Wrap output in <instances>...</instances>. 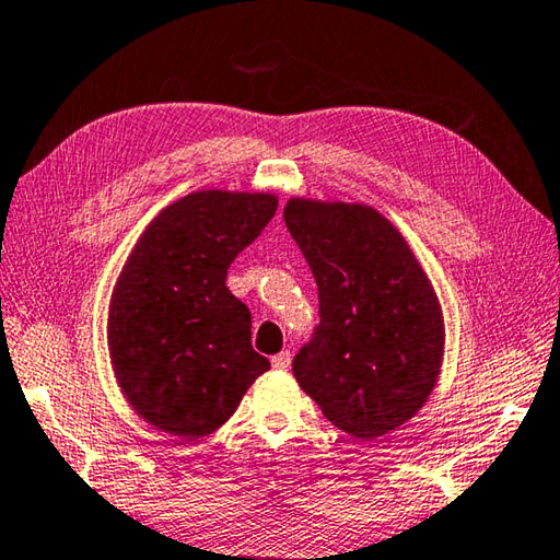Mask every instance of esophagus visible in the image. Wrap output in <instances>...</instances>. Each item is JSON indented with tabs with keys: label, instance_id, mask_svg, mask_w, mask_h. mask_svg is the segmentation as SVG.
I'll return each mask as SVG.
<instances>
[{
	"label": "esophagus",
	"instance_id": "obj_1",
	"mask_svg": "<svg viewBox=\"0 0 560 560\" xmlns=\"http://www.w3.org/2000/svg\"><path fill=\"white\" fill-rule=\"evenodd\" d=\"M271 366L279 369V371H287L291 366V352H279L277 357H271Z\"/></svg>",
	"mask_w": 560,
	"mask_h": 560
}]
</instances>
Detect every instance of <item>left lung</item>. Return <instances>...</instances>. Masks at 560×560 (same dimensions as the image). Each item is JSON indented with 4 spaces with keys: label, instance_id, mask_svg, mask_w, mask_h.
<instances>
[{
    "label": "left lung",
    "instance_id": "8db88e82",
    "mask_svg": "<svg viewBox=\"0 0 560 560\" xmlns=\"http://www.w3.org/2000/svg\"><path fill=\"white\" fill-rule=\"evenodd\" d=\"M283 221L317 283L320 325L293 359L299 386L357 440L388 434L430 398L444 357L434 287L366 203L289 199Z\"/></svg>",
    "mask_w": 560,
    "mask_h": 560
}]
</instances>
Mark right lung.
Here are the masks:
<instances>
[{
  "label": "right lung",
  "instance_id": "1",
  "mask_svg": "<svg viewBox=\"0 0 560 560\" xmlns=\"http://www.w3.org/2000/svg\"><path fill=\"white\" fill-rule=\"evenodd\" d=\"M277 206L273 194L194 191L162 208L128 255L108 305V354L130 408L155 430L208 436L269 369L225 277Z\"/></svg>",
  "mask_w": 560,
  "mask_h": 560
}]
</instances>
